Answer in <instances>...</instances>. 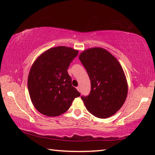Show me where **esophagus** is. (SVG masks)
Masks as SVG:
<instances>
[{"instance_id": "34e87169", "label": "esophagus", "mask_w": 155, "mask_h": 155, "mask_svg": "<svg viewBox=\"0 0 155 155\" xmlns=\"http://www.w3.org/2000/svg\"><path fill=\"white\" fill-rule=\"evenodd\" d=\"M77 91H79V92H81V87H80V86H78V87H77Z\"/></svg>"}]
</instances>
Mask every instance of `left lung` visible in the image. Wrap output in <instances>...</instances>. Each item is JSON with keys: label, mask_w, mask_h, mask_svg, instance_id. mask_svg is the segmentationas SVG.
<instances>
[{"label": "left lung", "mask_w": 155, "mask_h": 155, "mask_svg": "<svg viewBox=\"0 0 155 155\" xmlns=\"http://www.w3.org/2000/svg\"><path fill=\"white\" fill-rule=\"evenodd\" d=\"M79 59L91 83L88 96L81 97L87 110L100 118L113 116L123 106L128 93L127 81L119 62L101 47L83 51Z\"/></svg>", "instance_id": "left-lung-1"}]
</instances>
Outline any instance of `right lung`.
I'll use <instances>...</instances> for the list:
<instances>
[{
  "mask_svg": "<svg viewBox=\"0 0 155 155\" xmlns=\"http://www.w3.org/2000/svg\"><path fill=\"white\" fill-rule=\"evenodd\" d=\"M78 51L64 46L45 51L36 59L29 72L28 89L31 100L39 113L59 116L81 95L72 87L68 68Z\"/></svg>",
  "mask_w": 155,
  "mask_h": 155,
  "instance_id": "add662e5",
  "label": "right lung"
}]
</instances>
